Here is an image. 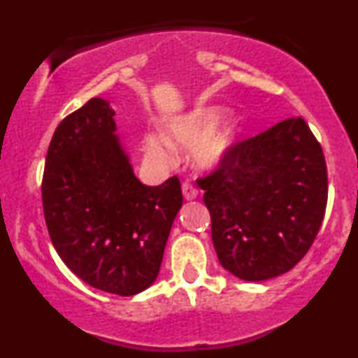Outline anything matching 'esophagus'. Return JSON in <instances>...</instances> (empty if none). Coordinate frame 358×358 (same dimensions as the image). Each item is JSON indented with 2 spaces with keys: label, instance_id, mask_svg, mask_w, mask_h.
Wrapping results in <instances>:
<instances>
[{
  "label": "esophagus",
  "instance_id": "obj_1",
  "mask_svg": "<svg viewBox=\"0 0 358 358\" xmlns=\"http://www.w3.org/2000/svg\"><path fill=\"white\" fill-rule=\"evenodd\" d=\"M182 190H183V196L187 200H193L196 199V195H199V190H196L195 187L190 182H183L182 185Z\"/></svg>",
  "mask_w": 358,
  "mask_h": 358
}]
</instances>
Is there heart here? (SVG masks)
<instances>
[{
	"instance_id": "heart-1",
	"label": "heart",
	"mask_w": 358,
	"mask_h": 358,
	"mask_svg": "<svg viewBox=\"0 0 358 358\" xmlns=\"http://www.w3.org/2000/svg\"><path fill=\"white\" fill-rule=\"evenodd\" d=\"M217 119L219 110L212 108H196L170 119L165 124V136L156 133L146 136L145 148L148 156L159 165H170L176 158L175 148H193L192 158L196 166H215L236 141V129L232 126L213 129Z\"/></svg>"
}]
</instances>
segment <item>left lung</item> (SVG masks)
<instances>
[{
    "label": "left lung",
    "instance_id": "left-lung-1",
    "mask_svg": "<svg viewBox=\"0 0 358 358\" xmlns=\"http://www.w3.org/2000/svg\"><path fill=\"white\" fill-rule=\"evenodd\" d=\"M225 269L245 281L285 274L306 256L328 200L323 150L305 119L236 141L196 180Z\"/></svg>",
    "mask_w": 358,
    "mask_h": 358
}]
</instances>
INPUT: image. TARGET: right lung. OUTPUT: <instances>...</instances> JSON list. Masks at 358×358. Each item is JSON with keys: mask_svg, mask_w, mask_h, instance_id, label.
I'll use <instances>...</instances> for the list:
<instances>
[{"mask_svg": "<svg viewBox=\"0 0 358 358\" xmlns=\"http://www.w3.org/2000/svg\"><path fill=\"white\" fill-rule=\"evenodd\" d=\"M109 102L94 97L57 126L42 180L45 224L69 269L96 289L133 296L155 281L183 203L178 176H134Z\"/></svg>", "mask_w": 358, "mask_h": 358, "instance_id": "obj_1", "label": "right lung"}]
</instances>
